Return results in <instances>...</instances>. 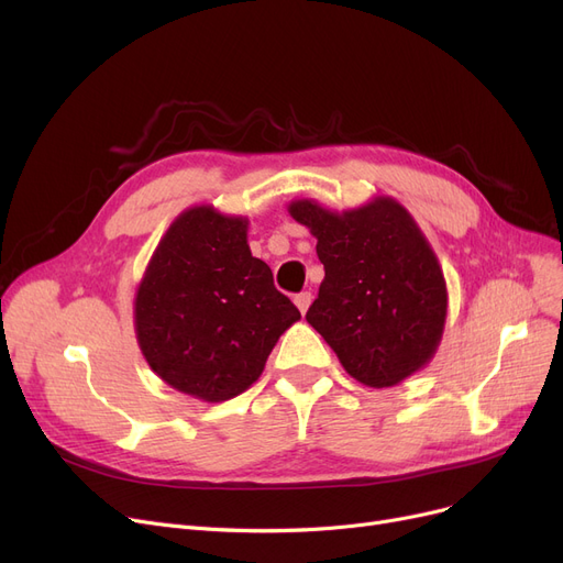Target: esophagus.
<instances>
[{
    "mask_svg": "<svg viewBox=\"0 0 563 563\" xmlns=\"http://www.w3.org/2000/svg\"><path fill=\"white\" fill-rule=\"evenodd\" d=\"M310 301H312V295H310V291H301V295H297V297H295V303H297V308L301 310V314L308 310Z\"/></svg>",
    "mask_w": 563,
    "mask_h": 563,
    "instance_id": "esophagus-1",
    "label": "esophagus"
}]
</instances>
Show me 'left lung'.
<instances>
[{
  "instance_id": "obj_1",
  "label": "left lung",
  "mask_w": 563,
  "mask_h": 563,
  "mask_svg": "<svg viewBox=\"0 0 563 563\" xmlns=\"http://www.w3.org/2000/svg\"><path fill=\"white\" fill-rule=\"evenodd\" d=\"M289 216L317 239L324 264L306 320L342 368L373 388L421 371L442 340L449 295L442 266L409 211L394 198L342 213L297 200Z\"/></svg>"
}]
</instances>
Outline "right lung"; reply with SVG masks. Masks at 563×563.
I'll use <instances>...</instances> for the list:
<instances>
[{"label": "right lung", "mask_w": 563, "mask_h": 563, "mask_svg": "<svg viewBox=\"0 0 563 563\" xmlns=\"http://www.w3.org/2000/svg\"><path fill=\"white\" fill-rule=\"evenodd\" d=\"M249 221L186 209L154 251L135 295L137 345L152 371L205 402L243 394L278 338L301 320L249 249Z\"/></svg>", "instance_id": "add662e5"}]
</instances>
